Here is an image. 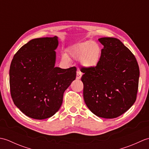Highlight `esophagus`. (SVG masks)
I'll return each mask as SVG.
<instances>
[{
    "label": "esophagus",
    "instance_id": "1",
    "mask_svg": "<svg viewBox=\"0 0 149 149\" xmlns=\"http://www.w3.org/2000/svg\"><path fill=\"white\" fill-rule=\"evenodd\" d=\"M82 77V73L80 71H77V74H76V79H81V78Z\"/></svg>",
    "mask_w": 149,
    "mask_h": 149
}]
</instances>
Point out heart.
Segmentation results:
<instances>
[{
  "mask_svg": "<svg viewBox=\"0 0 149 149\" xmlns=\"http://www.w3.org/2000/svg\"><path fill=\"white\" fill-rule=\"evenodd\" d=\"M102 56V49L99 43L93 41L75 43L70 47L67 55L63 54V61L69 62L68 57L75 61H81L83 66L87 69H93L99 65Z\"/></svg>",
  "mask_w": 149,
  "mask_h": 149,
  "instance_id": "heart-1",
  "label": "heart"
}]
</instances>
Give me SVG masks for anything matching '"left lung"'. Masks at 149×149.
Returning a JSON list of instances; mask_svg holds the SVG:
<instances>
[{
	"mask_svg": "<svg viewBox=\"0 0 149 149\" xmlns=\"http://www.w3.org/2000/svg\"><path fill=\"white\" fill-rule=\"evenodd\" d=\"M104 46L96 68H82L83 97L87 107L104 118L120 116L135 102L140 70L132 53L115 38H101Z\"/></svg>",
	"mask_w": 149,
	"mask_h": 149,
	"instance_id": "obj_1",
	"label": "left lung"
}]
</instances>
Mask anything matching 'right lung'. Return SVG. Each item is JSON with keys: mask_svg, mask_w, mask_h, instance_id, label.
Returning <instances> with one entry per match:
<instances>
[{"mask_svg": "<svg viewBox=\"0 0 149 149\" xmlns=\"http://www.w3.org/2000/svg\"><path fill=\"white\" fill-rule=\"evenodd\" d=\"M58 37L29 41L18 50L9 69L15 105L26 116L43 120L61 107L65 91L76 77V68L55 66Z\"/></svg>", "mask_w": 149, "mask_h": 149, "instance_id": "right-lung-1", "label": "right lung"}]
</instances>
